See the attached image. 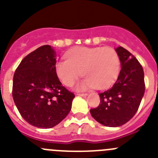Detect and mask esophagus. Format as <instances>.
<instances>
[{"label":"esophagus","instance_id":"34e87169","mask_svg":"<svg viewBox=\"0 0 158 158\" xmlns=\"http://www.w3.org/2000/svg\"><path fill=\"white\" fill-rule=\"evenodd\" d=\"M78 96H82V97H85V96L88 95V94H86V93H85V94H77Z\"/></svg>","mask_w":158,"mask_h":158}]
</instances>
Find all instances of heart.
Masks as SVG:
<instances>
[{
    "label": "heart",
    "mask_w": 158,
    "mask_h": 158,
    "mask_svg": "<svg viewBox=\"0 0 158 158\" xmlns=\"http://www.w3.org/2000/svg\"><path fill=\"white\" fill-rule=\"evenodd\" d=\"M56 73L63 84L71 86L83 72L85 77L77 85V89H103L116 81L120 72V58L111 47L73 48L66 54V59L57 61Z\"/></svg>",
    "instance_id": "1"
}]
</instances>
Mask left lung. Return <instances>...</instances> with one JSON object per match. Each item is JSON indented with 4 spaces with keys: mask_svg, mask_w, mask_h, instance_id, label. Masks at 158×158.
<instances>
[{
    "mask_svg": "<svg viewBox=\"0 0 158 158\" xmlns=\"http://www.w3.org/2000/svg\"><path fill=\"white\" fill-rule=\"evenodd\" d=\"M121 70L113 86L100 93V102L90 110L94 119L103 126L121 127L137 112L145 91L144 73L134 56L122 46L115 48Z\"/></svg>",
    "mask_w": 158,
    "mask_h": 158,
    "instance_id": "obj_1",
    "label": "left lung"
}]
</instances>
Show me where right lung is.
Returning a JSON list of instances; mask_svg holds the SVG:
<instances>
[{
  "label": "right lung",
  "instance_id": "obj_1",
  "mask_svg": "<svg viewBox=\"0 0 158 158\" xmlns=\"http://www.w3.org/2000/svg\"><path fill=\"white\" fill-rule=\"evenodd\" d=\"M56 56L50 46H40L22 60L13 77L15 104L22 118L37 128L59 124L70 112L74 98L56 75Z\"/></svg>",
  "mask_w": 158,
  "mask_h": 158
}]
</instances>
